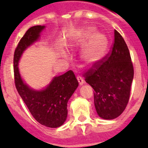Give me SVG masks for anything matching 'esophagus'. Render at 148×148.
Masks as SVG:
<instances>
[{"label": "esophagus", "instance_id": "esophagus-1", "mask_svg": "<svg viewBox=\"0 0 148 148\" xmlns=\"http://www.w3.org/2000/svg\"><path fill=\"white\" fill-rule=\"evenodd\" d=\"M77 81H78L79 84H80V85H82L84 83V80L83 79V77L80 75H77Z\"/></svg>", "mask_w": 148, "mask_h": 148}]
</instances>
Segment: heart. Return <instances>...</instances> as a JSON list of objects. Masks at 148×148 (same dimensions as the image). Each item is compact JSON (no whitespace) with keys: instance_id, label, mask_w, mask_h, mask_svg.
Returning a JSON list of instances; mask_svg holds the SVG:
<instances>
[{"instance_id":"1","label":"heart","mask_w":148,"mask_h":148,"mask_svg":"<svg viewBox=\"0 0 148 148\" xmlns=\"http://www.w3.org/2000/svg\"><path fill=\"white\" fill-rule=\"evenodd\" d=\"M93 31L90 28L84 29L81 31L80 35L84 40H87L92 34ZM107 47V39L102 34L93 36L88 44L85 52L83 54V59L87 64L92 65L97 63L103 55Z\"/></svg>"}]
</instances>
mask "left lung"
Segmentation results:
<instances>
[{
    "label": "left lung",
    "mask_w": 148,
    "mask_h": 148,
    "mask_svg": "<svg viewBox=\"0 0 148 148\" xmlns=\"http://www.w3.org/2000/svg\"><path fill=\"white\" fill-rule=\"evenodd\" d=\"M84 80L93 89L97 114L112 120L121 114L128 103L134 67L124 38L114 30L111 48L84 74Z\"/></svg>",
    "instance_id": "obj_1"
}]
</instances>
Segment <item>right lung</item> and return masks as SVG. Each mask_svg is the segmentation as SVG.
Segmentation results:
<instances>
[{"mask_svg": "<svg viewBox=\"0 0 148 148\" xmlns=\"http://www.w3.org/2000/svg\"><path fill=\"white\" fill-rule=\"evenodd\" d=\"M45 26L36 25L26 31L14 53L15 87L34 118L48 127H58L66 121L67 102L78 87V81L72 71L56 77L46 89L34 90L24 84L18 71V60L24 50L38 40Z\"/></svg>", "mask_w": 148, "mask_h": 148, "instance_id": "1", "label": "right lung"}]
</instances>
